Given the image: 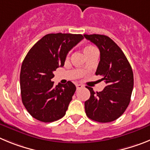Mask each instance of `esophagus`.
<instances>
[{
    "mask_svg": "<svg viewBox=\"0 0 150 150\" xmlns=\"http://www.w3.org/2000/svg\"><path fill=\"white\" fill-rule=\"evenodd\" d=\"M76 89H79V88H83V85H81V84H76Z\"/></svg>",
    "mask_w": 150,
    "mask_h": 150,
    "instance_id": "obj_1",
    "label": "esophagus"
}]
</instances>
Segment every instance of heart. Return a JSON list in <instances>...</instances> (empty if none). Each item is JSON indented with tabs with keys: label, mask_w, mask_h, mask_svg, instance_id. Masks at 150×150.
I'll use <instances>...</instances> for the list:
<instances>
[{
	"label": "heart",
	"mask_w": 150,
	"mask_h": 150,
	"mask_svg": "<svg viewBox=\"0 0 150 150\" xmlns=\"http://www.w3.org/2000/svg\"><path fill=\"white\" fill-rule=\"evenodd\" d=\"M96 50V49H95L94 46H86V47H85L84 50H83V51H84L85 54H86V53H88V52H89L90 51H92V50Z\"/></svg>",
	"instance_id": "heart-1"
}]
</instances>
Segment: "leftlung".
Masks as SVG:
<instances>
[{"label":"left lung","instance_id":"obj_1","mask_svg":"<svg viewBox=\"0 0 150 150\" xmlns=\"http://www.w3.org/2000/svg\"><path fill=\"white\" fill-rule=\"evenodd\" d=\"M85 38L100 50V62L95 74L103 76L107 86L104 90L90 91L85 102V110L89 119L98 122L117 120L127 109L134 87L133 71L123 52L112 39L101 34H84Z\"/></svg>","mask_w":150,"mask_h":150}]
</instances>
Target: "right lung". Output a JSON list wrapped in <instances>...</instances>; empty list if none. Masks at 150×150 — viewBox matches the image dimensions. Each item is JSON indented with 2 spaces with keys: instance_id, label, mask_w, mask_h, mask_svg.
Instances as JSON below:
<instances>
[{
  "instance_id": "right-lung-1",
  "label": "right lung",
  "mask_w": 150,
  "mask_h": 150,
  "mask_svg": "<svg viewBox=\"0 0 150 150\" xmlns=\"http://www.w3.org/2000/svg\"><path fill=\"white\" fill-rule=\"evenodd\" d=\"M83 38L82 34H46L28 52L21 67V95L36 120L51 122L65 115L76 86L68 81L55 87L51 79L54 71L64 66L68 52Z\"/></svg>"
}]
</instances>
